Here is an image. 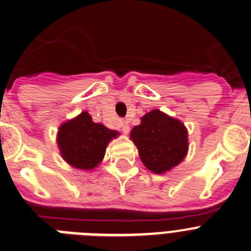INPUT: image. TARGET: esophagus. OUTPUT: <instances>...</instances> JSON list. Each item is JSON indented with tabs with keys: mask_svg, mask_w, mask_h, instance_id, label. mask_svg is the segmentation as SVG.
I'll return each mask as SVG.
<instances>
[{
	"mask_svg": "<svg viewBox=\"0 0 251 251\" xmlns=\"http://www.w3.org/2000/svg\"><path fill=\"white\" fill-rule=\"evenodd\" d=\"M121 128H122V132L124 133V134H128V133H129V124L127 123V122H122V124H121Z\"/></svg>",
	"mask_w": 251,
	"mask_h": 251,
	"instance_id": "esophagus-1",
	"label": "esophagus"
}]
</instances>
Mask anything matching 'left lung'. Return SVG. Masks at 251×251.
Returning <instances> with one entry per match:
<instances>
[{"label":"left lung","mask_w":251,"mask_h":251,"mask_svg":"<svg viewBox=\"0 0 251 251\" xmlns=\"http://www.w3.org/2000/svg\"><path fill=\"white\" fill-rule=\"evenodd\" d=\"M141 124L130 132V139L147 169L163 174L176 167L188 153V132L180 121L159 109L141 118Z\"/></svg>","instance_id":"1"}]
</instances>
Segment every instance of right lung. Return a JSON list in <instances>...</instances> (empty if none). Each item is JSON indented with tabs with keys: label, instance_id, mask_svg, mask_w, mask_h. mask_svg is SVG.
Here are the masks:
<instances>
[{
	"label": "right lung",
	"instance_id": "add662e5",
	"mask_svg": "<svg viewBox=\"0 0 251 251\" xmlns=\"http://www.w3.org/2000/svg\"><path fill=\"white\" fill-rule=\"evenodd\" d=\"M118 132L100 123H94L88 112H82L58 129L57 144L61 155L73 168L92 171L104 158L105 148Z\"/></svg>",
	"mask_w": 251,
	"mask_h": 251
}]
</instances>
